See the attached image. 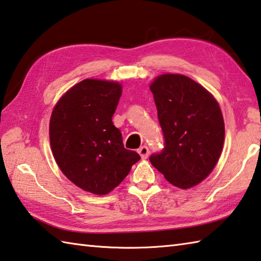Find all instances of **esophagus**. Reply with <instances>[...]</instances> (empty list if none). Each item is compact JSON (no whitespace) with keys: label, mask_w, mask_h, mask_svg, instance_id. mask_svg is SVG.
<instances>
[{"label":"esophagus","mask_w":261,"mask_h":261,"mask_svg":"<svg viewBox=\"0 0 261 261\" xmlns=\"http://www.w3.org/2000/svg\"><path fill=\"white\" fill-rule=\"evenodd\" d=\"M138 154L140 155L142 160H146L148 155H149V149H148L147 146H141L139 149H138Z\"/></svg>","instance_id":"34e87169"}]
</instances>
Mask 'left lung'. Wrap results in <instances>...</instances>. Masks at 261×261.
I'll list each match as a JSON object with an SVG mask.
<instances>
[{
    "label": "left lung",
    "instance_id": "obj_1",
    "mask_svg": "<svg viewBox=\"0 0 261 261\" xmlns=\"http://www.w3.org/2000/svg\"><path fill=\"white\" fill-rule=\"evenodd\" d=\"M150 90L165 147L149 157L171 185L189 189L211 174L222 154L225 125L217 100L183 74H162Z\"/></svg>",
    "mask_w": 261,
    "mask_h": 261
}]
</instances>
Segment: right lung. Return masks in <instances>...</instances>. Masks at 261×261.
<instances>
[{
    "mask_svg": "<svg viewBox=\"0 0 261 261\" xmlns=\"http://www.w3.org/2000/svg\"><path fill=\"white\" fill-rule=\"evenodd\" d=\"M121 94L115 81L85 79L61 97L50 115V148L60 170L94 195L113 190L140 160L125 149L112 122Z\"/></svg>",
    "mask_w": 261,
    "mask_h": 261,
    "instance_id": "right-lung-1",
    "label": "right lung"
}]
</instances>
